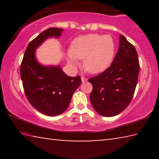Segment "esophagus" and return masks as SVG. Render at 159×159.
Returning a JSON list of instances; mask_svg holds the SVG:
<instances>
[{
    "mask_svg": "<svg viewBox=\"0 0 159 159\" xmlns=\"http://www.w3.org/2000/svg\"><path fill=\"white\" fill-rule=\"evenodd\" d=\"M81 80H82V82H85V81H87V80H88V79H87V78L84 77V76H82L81 77Z\"/></svg>",
    "mask_w": 159,
    "mask_h": 159,
    "instance_id": "obj_1",
    "label": "esophagus"
}]
</instances>
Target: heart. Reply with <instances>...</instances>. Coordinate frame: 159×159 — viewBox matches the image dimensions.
<instances>
[{
	"instance_id": "1",
	"label": "heart",
	"mask_w": 159,
	"mask_h": 159,
	"mask_svg": "<svg viewBox=\"0 0 159 159\" xmlns=\"http://www.w3.org/2000/svg\"><path fill=\"white\" fill-rule=\"evenodd\" d=\"M115 51L116 43L111 36L90 34L76 38L71 43L67 56L72 66L79 65L78 59H84L83 66L86 71L99 74L111 65Z\"/></svg>"
}]
</instances>
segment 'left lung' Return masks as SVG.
<instances>
[{"label": "left lung", "mask_w": 159, "mask_h": 159, "mask_svg": "<svg viewBox=\"0 0 159 159\" xmlns=\"http://www.w3.org/2000/svg\"><path fill=\"white\" fill-rule=\"evenodd\" d=\"M139 72L135 48L120 35L118 50L111 66L88 80L93 85L90 102L95 111L111 117L127 108L133 98Z\"/></svg>", "instance_id": "obj_1"}]
</instances>
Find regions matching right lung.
Here are the masks:
<instances>
[{"label": "right lung", "mask_w": 159, "mask_h": 159, "mask_svg": "<svg viewBox=\"0 0 159 159\" xmlns=\"http://www.w3.org/2000/svg\"><path fill=\"white\" fill-rule=\"evenodd\" d=\"M62 29L49 28L29 43L20 66L25 95L32 107L47 116L66 111L71 98L81 83L80 76L70 77L60 66H43L35 58V49L49 37L57 38Z\"/></svg>", "instance_id": "1"}]
</instances>
